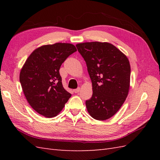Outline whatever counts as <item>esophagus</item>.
<instances>
[{
	"mask_svg": "<svg viewBox=\"0 0 160 160\" xmlns=\"http://www.w3.org/2000/svg\"><path fill=\"white\" fill-rule=\"evenodd\" d=\"M80 90V87H78V88H77V89H73V92H74V93H77L79 92Z\"/></svg>",
	"mask_w": 160,
	"mask_h": 160,
	"instance_id": "34e87169",
	"label": "esophagus"
}]
</instances>
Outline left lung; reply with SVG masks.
<instances>
[{"instance_id": "obj_1", "label": "left lung", "mask_w": 160, "mask_h": 160, "mask_svg": "<svg viewBox=\"0 0 160 160\" xmlns=\"http://www.w3.org/2000/svg\"><path fill=\"white\" fill-rule=\"evenodd\" d=\"M86 62L93 87V95L86 101L89 113L98 120H105L117 113L128 96L131 67L124 54L108 42L77 44Z\"/></svg>"}]
</instances>
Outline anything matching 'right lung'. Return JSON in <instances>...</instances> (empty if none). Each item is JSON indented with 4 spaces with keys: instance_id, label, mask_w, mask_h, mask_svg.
<instances>
[{
    "instance_id": "1",
    "label": "right lung",
    "mask_w": 160,
    "mask_h": 160,
    "mask_svg": "<svg viewBox=\"0 0 160 160\" xmlns=\"http://www.w3.org/2000/svg\"><path fill=\"white\" fill-rule=\"evenodd\" d=\"M77 51L69 43H55L36 49L20 73V82L27 100L37 113L53 118L62 111L71 94L64 89L60 68Z\"/></svg>"
}]
</instances>
